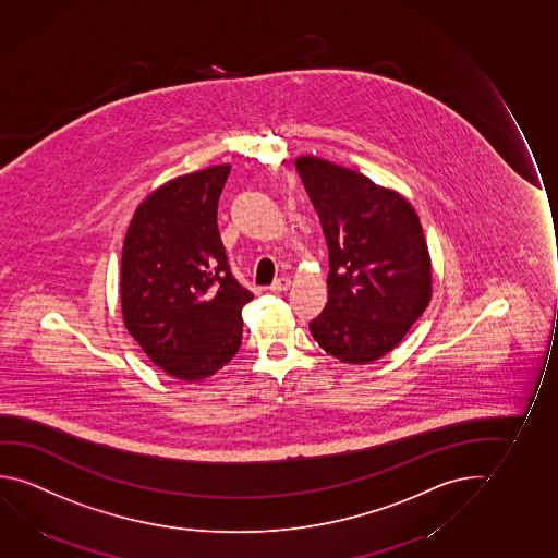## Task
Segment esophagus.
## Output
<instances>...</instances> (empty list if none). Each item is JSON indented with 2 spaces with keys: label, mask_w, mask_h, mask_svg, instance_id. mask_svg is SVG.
Returning a JSON list of instances; mask_svg holds the SVG:
<instances>
[{
  "label": "esophagus",
  "mask_w": 558,
  "mask_h": 558,
  "mask_svg": "<svg viewBox=\"0 0 558 558\" xmlns=\"http://www.w3.org/2000/svg\"><path fill=\"white\" fill-rule=\"evenodd\" d=\"M292 280L288 276H280L276 278L275 282L270 283V292H286L290 288Z\"/></svg>",
  "instance_id": "1"
}]
</instances>
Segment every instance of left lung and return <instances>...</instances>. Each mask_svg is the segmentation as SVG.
Masks as SVG:
<instances>
[{
    "instance_id": "8db88e82",
    "label": "left lung",
    "mask_w": 558,
    "mask_h": 558,
    "mask_svg": "<svg viewBox=\"0 0 558 558\" xmlns=\"http://www.w3.org/2000/svg\"><path fill=\"white\" fill-rule=\"evenodd\" d=\"M295 168L328 247V301L310 323L326 353L371 363L392 352L430 300L429 248L396 191L315 156Z\"/></svg>"
}]
</instances>
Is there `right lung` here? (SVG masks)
Wrapping results in <instances>:
<instances>
[{"instance_id":"obj_1","label":"right lung","mask_w":558,"mask_h":558,"mask_svg":"<svg viewBox=\"0 0 558 558\" xmlns=\"http://www.w3.org/2000/svg\"><path fill=\"white\" fill-rule=\"evenodd\" d=\"M230 166L156 189L129 223L121 253V310L156 367L180 380L215 375L241 345V307L253 300L233 276L218 232Z\"/></svg>"}]
</instances>
